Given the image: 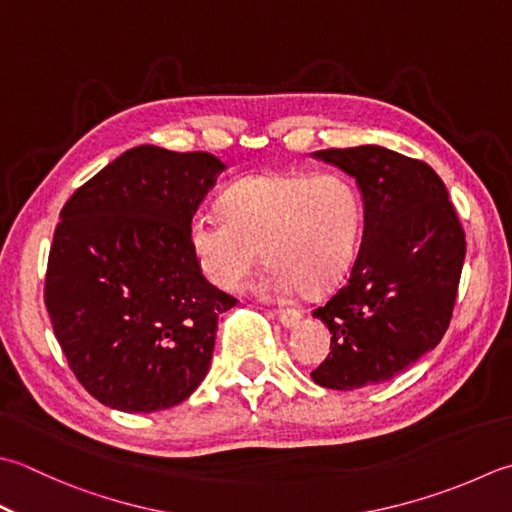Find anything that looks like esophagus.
Here are the masks:
<instances>
[{
  "mask_svg": "<svg viewBox=\"0 0 512 512\" xmlns=\"http://www.w3.org/2000/svg\"><path fill=\"white\" fill-rule=\"evenodd\" d=\"M277 315H279V322H282V326H286V328H293L302 322V313L295 308H282Z\"/></svg>",
  "mask_w": 512,
  "mask_h": 512,
  "instance_id": "obj_1",
  "label": "esophagus"
}]
</instances>
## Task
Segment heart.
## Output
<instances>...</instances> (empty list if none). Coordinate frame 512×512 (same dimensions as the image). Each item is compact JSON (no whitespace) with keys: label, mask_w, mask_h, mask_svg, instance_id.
<instances>
[{"label":"heart","mask_w":512,"mask_h":512,"mask_svg":"<svg viewBox=\"0 0 512 512\" xmlns=\"http://www.w3.org/2000/svg\"><path fill=\"white\" fill-rule=\"evenodd\" d=\"M224 215L190 219V250L202 273L222 290H242L259 264L264 288L306 297L324 293L344 273L362 233L359 190L342 175L250 177L230 186Z\"/></svg>","instance_id":"b5f03b06"}]
</instances>
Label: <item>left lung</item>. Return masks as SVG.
<instances>
[{
	"mask_svg": "<svg viewBox=\"0 0 512 512\" xmlns=\"http://www.w3.org/2000/svg\"><path fill=\"white\" fill-rule=\"evenodd\" d=\"M315 157L357 179L364 235L346 284L313 310L330 330V353L310 377L333 390L382 384L442 342L466 257L464 228L422 159L382 146Z\"/></svg>",
	"mask_w": 512,
	"mask_h": 512,
	"instance_id": "obj_1",
	"label": "left lung"
}]
</instances>
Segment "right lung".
Returning a JSON list of instances; mask_svg holds the SVG:
<instances>
[{
	"mask_svg": "<svg viewBox=\"0 0 512 512\" xmlns=\"http://www.w3.org/2000/svg\"><path fill=\"white\" fill-rule=\"evenodd\" d=\"M222 170L210 153L137 146L59 213L44 302L70 370L104 406L164 410L206 377L237 299L202 275L188 226Z\"/></svg>",
	"mask_w": 512,
	"mask_h": 512,
	"instance_id": "1",
	"label": "right lung"
}]
</instances>
